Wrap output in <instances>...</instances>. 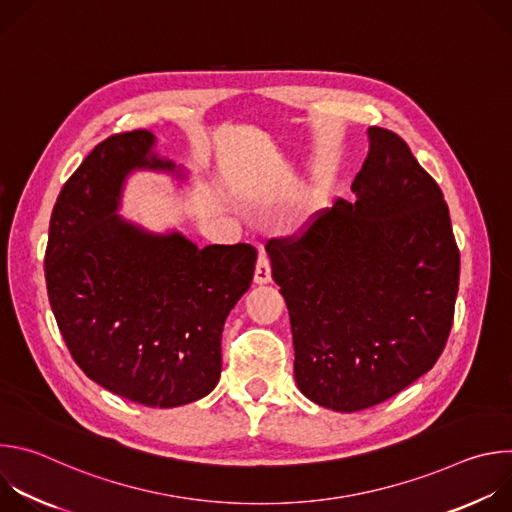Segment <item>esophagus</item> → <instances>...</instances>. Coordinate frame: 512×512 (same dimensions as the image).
I'll return each mask as SVG.
<instances>
[{
	"mask_svg": "<svg viewBox=\"0 0 512 512\" xmlns=\"http://www.w3.org/2000/svg\"><path fill=\"white\" fill-rule=\"evenodd\" d=\"M255 283L257 285H265L271 281V267H269V257L261 251L259 259H257V267H255Z\"/></svg>",
	"mask_w": 512,
	"mask_h": 512,
	"instance_id": "34e87169",
	"label": "esophagus"
}]
</instances>
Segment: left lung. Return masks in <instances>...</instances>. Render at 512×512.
<instances>
[{"mask_svg":"<svg viewBox=\"0 0 512 512\" xmlns=\"http://www.w3.org/2000/svg\"><path fill=\"white\" fill-rule=\"evenodd\" d=\"M302 237L265 247L281 287L298 389L326 409L379 405L425 375L448 342L460 281L450 210L409 145L369 127V156Z\"/></svg>","mask_w":512,"mask_h":512,"instance_id":"1","label":"left lung"}]
</instances>
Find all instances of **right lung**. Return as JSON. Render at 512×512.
I'll return each instance as SVG.
<instances>
[{"instance_id": "right-lung-1", "label": "right lung", "mask_w": 512, "mask_h": 512, "mask_svg": "<svg viewBox=\"0 0 512 512\" xmlns=\"http://www.w3.org/2000/svg\"><path fill=\"white\" fill-rule=\"evenodd\" d=\"M156 135H111L58 194L44 259L60 334L85 375L145 407H178L221 379L229 312L251 287V245L198 249L178 231L152 233L121 214L125 180L137 170L184 180L154 152Z\"/></svg>"}]
</instances>
